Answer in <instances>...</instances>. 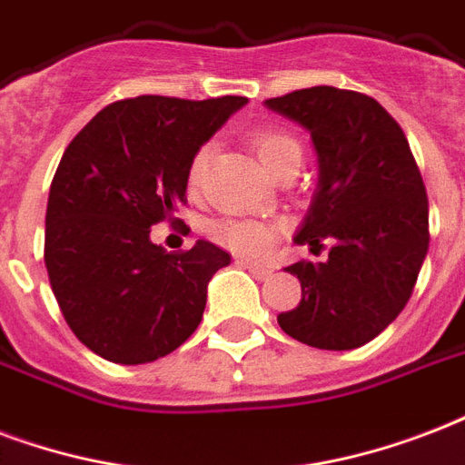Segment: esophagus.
Here are the masks:
<instances>
[{
  "mask_svg": "<svg viewBox=\"0 0 465 465\" xmlns=\"http://www.w3.org/2000/svg\"><path fill=\"white\" fill-rule=\"evenodd\" d=\"M237 266H242V269H247V272L257 279V282H262V279H266L269 273H272V269L269 266H262V264H252V262H244V259H237L235 262Z\"/></svg>",
  "mask_w": 465,
  "mask_h": 465,
  "instance_id": "obj_1",
  "label": "esophagus"
}]
</instances>
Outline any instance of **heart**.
<instances>
[{
	"label": "heart",
	"instance_id": "obj_1",
	"mask_svg": "<svg viewBox=\"0 0 465 465\" xmlns=\"http://www.w3.org/2000/svg\"><path fill=\"white\" fill-rule=\"evenodd\" d=\"M254 150H257L259 160L264 162L269 172H276L283 162L291 157H301V147L289 133L282 131H259L254 135ZM213 157V143H203V145L193 153L189 162V186L199 189L201 183L206 182L208 164ZM208 235L211 240L225 247V250L242 254V257H264L266 252L273 247V230L262 221H252V218H221L208 225Z\"/></svg>",
	"mask_w": 465,
	"mask_h": 465
}]
</instances>
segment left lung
<instances>
[{"instance_id":"1","label":"left lung","mask_w":465,"mask_h":465,"mask_svg":"<svg viewBox=\"0 0 465 465\" xmlns=\"http://www.w3.org/2000/svg\"><path fill=\"white\" fill-rule=\"evenodd\" d=\"M264 104L303 125L318 153V192L293 240L312 252L332 244L325 262L286 266L301 303L279 325L308 347H361L401 315L427 257L422 174L402 128L371 96L311 86Z\"/></svg>"}]
</instances>
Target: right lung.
<instances>
[{"label":"right lung","mask_w":465,"mask_h":465,"mask_svg":"<svg viewBox=\"0 0 465 465\" xmlns=\"http://www.w3.org/2000/svg\"><path fill=\"white\" fill-rule=\"evenodd\" d=\"M244 104L124 99L64 150L45 211V269L64 322L106 361H154L199 327L208 282L230 254L206 240L167 252L150 228L182 223L174 211L186 203L193 153Z\"/></svg>","instance_id":"add662e5"}]
</instances>
